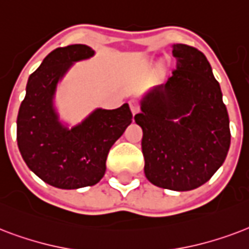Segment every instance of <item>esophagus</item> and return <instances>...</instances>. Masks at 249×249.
Masks as SVG:
<instances>
[{
  "instance_id": "1",
  "label": "esophagus",
  "mask_w": 249,
  "mask_h": 249,
  "mask_svg": "<svg viewBox=\"0 0 249 249\" xmlns=\"http://www.w3.org/2000/svg\"><path fill=\"white\" fill-rule=\"evenodd\" d=\"M130 109L132 111V114H138L139 111H140V107H139L138 101H135V100H131L130 101Z\"/></svg>"
}]
</instances>
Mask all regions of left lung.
Segmentation results:
<instances>
[{"label":"left lung","mask_w":249,"mask_h":249,"mask_svg":"<svg viewBox=\"0 0 249 249\" xmlns=\"http://www.w3.org/2000/svg\"><path fill=\"white\" fill-rule=\"evenodd\" d=\"M177 69L140 103L146 179L161 188L191 191L222 166L230 148V122L211 63L196 48L174 44Z\"/></svg>","instance_id":"obj_1"}]
</instances>
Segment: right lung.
Instances as JSON below:
<instances>
[{"mask_svg":"<svg viewBox=\"0 0 249 249\" xmlns=\"http://www.w3.org/2000/svg\"><path fill=\"white\" fill-rule=\"evenodd\" d=\"M94 55L88 45L57 48L28 78L17 119V142L24 162L44 182L62 190L93 186L107 170L111 145L132 122L128 104L98 107L74 127L59 121L54 107L58 83L75 62Z\"/></svg>","mask_w":249,"mask_h":249,"instance_id":"right-lung-1","label":"right lung"}]
</instances>
